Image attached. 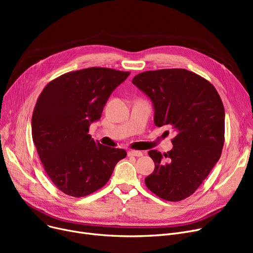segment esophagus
<instances>
[{
  "label": "esophagus",
  "mask_w": 253,
  "mask_h": 253,
  "mask_svg": "<svg viewBox=\"0 0 253 253\" xmlns=\"http://www.w3.org/2000/svg\"><path fill=\"white\" fill-rule=\"evenodd\" d=\"M128 155L133 156V157H141L142 153L139 152V151H130V152H128Z\"/></svg>",
  "instance_id": "esophagus-1"
}]
</instances>
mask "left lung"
<instances>
[{"label": "left lung", "mask_w": 253, "mask_h": 253, "mask_svg": "<svg viewBox=\"0 0 253 253\" xmlns=\"http://www.w3.org/2000/svg\"><path fill=\"white\" fill-rule=\"evenodd\" d=\"M133 83L153 101L157 127L174 130L173 148L163 155H149L154 172L145 185L166 201L190 197L220 158L224 143V109L218 92L209 81L183 69L148 71Z\"/></svg>", "instance_id": "left-lung-1"}]
</instances>
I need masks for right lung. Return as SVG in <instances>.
Here are the masks:
<instances>
[{
	"label": "right lung",
	"instance_id": "add662e5",
	"mask_svg": "<svg viewBox=\"0 0 253 253\" xmlns=\"http://www.w3.org/2000/svg\"><path fill=\"white\" fill-rule=\"evenodd\" d=\"M130 72L89 68L49 82L32 118V135L44 170L65 195L88 196L109 181L125 150L105 147L91 138L89 126L101 117L115 88Z\"/></svg>",
	"mask_w": 253,
	"mask_h": 253
}]
</instances>
